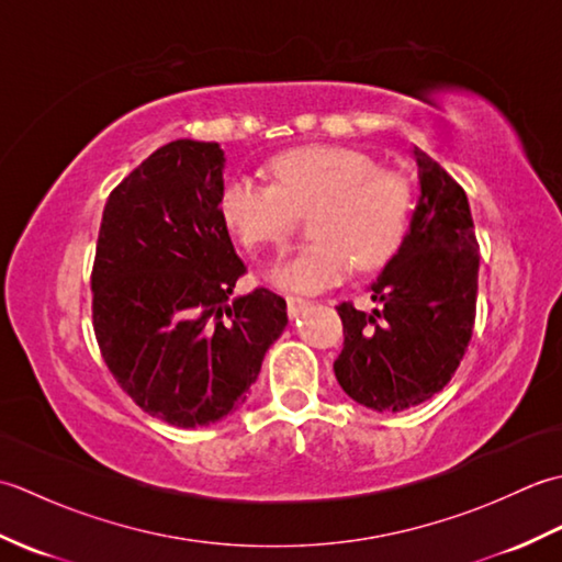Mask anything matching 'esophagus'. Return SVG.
Here are the masks:
<instances>
[{
  "label": "esophagus",
  "instance_id": "34e87169",
  "mask_svg": "<svg viewBox=\"0 0 562 562\" xmlns=\"http://www.w3.org/2000/svg\"><path fill=\"white\" fill-rule=\"evenodd\" d=\"M284 302H288V314H290V318L300 316L302 308L308 306V302L304 300V296H296V294H288V296H284Z\"/></svg>",
  "mask_w": 562,
  "mask_h": 562
}]
</instances>
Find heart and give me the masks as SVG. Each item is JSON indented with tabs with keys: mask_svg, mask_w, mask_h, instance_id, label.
I'll use <instances>...</instances> for the list:
<instances>
[{
	"mask_svg": "<svg viewBox=\"0 0 562 562\" xmlns=\"http://www.w3.org/2000/svg\"><path fill=\"white\" fill-rule=\"evenodd\" d=\"M268 171L272 186L248 176L226 181L220 214L248 250H284L300 220L314 212L308 232L316 241L270 272L278 288L321 292L348 278L352 266L376 272L398 256L413 212V186L403 173L336 145L282 151Z\"/></svg>",
	"mask_w": 562,
	"mask_h": 562,
	"instance_id": "heart-1",
	"label": "heart"
}]
</instances>
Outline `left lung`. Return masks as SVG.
Returning a JSON list of instances; mask_svg holds the SVG:
<instances>
[{
    "label": "left lung",
    "mask_w": 562,
    "mask_h": 562,
    "mask_svg": "<svg viewBox=\"0 0 562 562\" xmlns=\"http://www.w3.org/2000/svg\"><path fill=\"white\" fill-rule=\"evenodd\" d=\"M420 200L408 236L372 284L379 308H338L345 342L333 362L352 401L401 413L445 389L469 348L479 296V241L463 188L413 149Z\"/></svg>",
    "instance_id": "1"
}]
</instances>
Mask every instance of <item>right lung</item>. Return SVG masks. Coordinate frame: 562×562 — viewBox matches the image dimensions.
<instances>
[{
  "mask_svg": "<svg viewBox=\"0 0 562 562\" xmlns=\"http://www.w3.org/2000/svg\"><path fill=\"white\" fill-rule=\"evenodd\" d=\"M224 151L176 139L113 188L91 270L103 362L130 398L176 427L238 411L288 326L280 294L232 300L246 272L220 214Z\"/></svg>",
  "mask_w": 562,
  "mask_h": 562,
  "instance_id": "obj_1",
  "label": "right lung"
}]
</instances>
